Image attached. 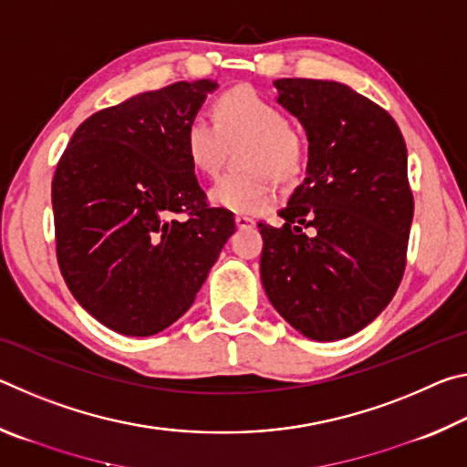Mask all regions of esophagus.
<instances>
[{
  "label": "esophagus",
  "mask_w": 467,
  "mask_h": 467,
  "mask_svg": "<svg viewBox=\"0 0 467 467\" xmlns=\"http://www.w3.org/2000/svg\"><path fill=\"white\" fill-rule=\"evenodd\" d=\"M234 223L239 228H253V226H255V220H253L251 216H244V214H236Z\"/></svg>",
  "instance_id": "obj_1"
}]
</instances>
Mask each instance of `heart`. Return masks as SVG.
<instances>
[{
  "label": "heart",
  "mask_w": 467,
  "mask_h": 467,
  "mask_svg": "<svg viewBox=\"0 0 467 467\" xmlns=\"http://www.w3.org/2000/svg\"><path fill=\"white\" fill-rule=\"evenodd\" d=\"M216 121L203 115L189 119L185 152L195 171L214 177L224 162L228 144L249 138L243 150L244 172H231L216 181L210 197L220 208L259 214L275 202L272 175L288 183L303 171L306 148L290 128L286 115L272 100L247 86L220 94L214 105Z\"/></svg>",
  "instance_id": "heart-1"
}]
</instances>
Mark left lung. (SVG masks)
<instances>
[{"mask_svg": "<svg viewBox=\"0 0 467 467\" xmlns=\"http://www.w3.org/2000/svg\"><path fill=\"white\" fill-rule=\"evenodd\" d=\"M278 102L305 125L306 177L264 236L262 282L300 334L331 342L381 313L406 270L414 195L398 123L344 84L275 80Z\"/></svg>", "mask_w": 467, "mask_h": 467, "instance_id": "8db88e82", "label": "left lung"}]
</instances>
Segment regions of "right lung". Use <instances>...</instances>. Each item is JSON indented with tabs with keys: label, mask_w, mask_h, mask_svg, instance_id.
<instances>
[{
	"label": "right lung",
	"mask_w": 467,
	"mask_h": 467,
	"mask_svg": "<svg viewBox=\"0 0 467 467\" xmlns=\"http://www.w3.org/2000/svg\"><path fill=\"white\" fill-rule=\"evenodd\" d=\"M210 80L175 82L90 115L51 183L55 253L69 292L102 326L154 336L193 305L234 233L185 152Z\"/></svg>",
	"instance_id": "obj_1"
}]
</instances>
